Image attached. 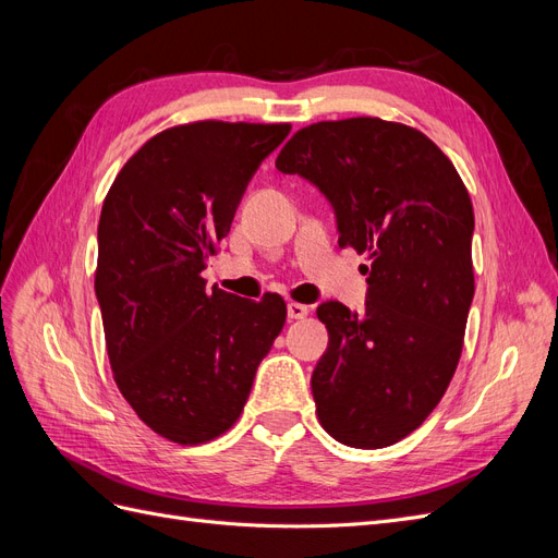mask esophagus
Instances as JSON below:
<instances>
[{
  "label": "esophagus",
  "mask_w": 558,
  "mask_h": 558,
  "mask_svg": "<svg viewBox=\"0 0 558 558\" xmlns=\"http://www.w3.org/2000/svg\"><path fill=\"white\" fill-rule=\"evenodd\" d=\"M310 314V307L302 302H289V318H305Z\"/></svg>",
  "instance_id": "1"
}]
</instances>
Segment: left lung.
Masks as SVG:
<instances>
[{
    "instance_id": "8db88e82",
    "label": "left lung",
    "mask_w": 558,
    "mask_h": 558,
    "mask_svg": "<svg viewBox=\"0 0 558 558\" xmlns=\"http://www.w3.org/2000/svg\"><path fill=\"white\" fill-rule=\"evenodd\" d=\"M277 170L312 181L340 246L369 258L363 314L332 300L316 310L328 328L316 416L342 445H396L437 408L461 359L475 295L465 183L424 132L369 116L298 130Z\"/></svg>"
}]
</instances>
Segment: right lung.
I'll return each mask as SVG.
<instances>
[{
	"label": "right lung",
	"mask_w": 558,
	"mask_h": 558,
	"mask_svg": "<svg viewBox=\"0 0 558 558\" xmlns=\"http://www.w3.org/2000/svg\"><path fill=\"white\" fill-rule=\"evenodd\" d=\"M289 123L195 121L150 137L113 179L97 228L95 293L118 391L144 424L202 445L240 418L286 302L244 300L202 269Z\"/></svg>",
	"instance_id": "obj_1"
}]
</instances>
